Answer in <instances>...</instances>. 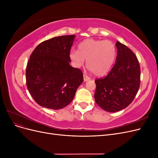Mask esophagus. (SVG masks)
<instances>
[{
    "label": "esophagus",
    "instance_id": "esophagus-1",
    "mask_svg": "<svg viewBox=\"0 0 158 158\" xmlns=\"http://www.w3.org/2000/svg\"><path fill=\"white\" fill-rule=\"evenodd\" d=\"M90 80V78L88 76H87L86 74H84V80L85 81H88V80Z\"/></svg>",
    "mask_w": 158,
    "mask_h": 158
}]
</instances>
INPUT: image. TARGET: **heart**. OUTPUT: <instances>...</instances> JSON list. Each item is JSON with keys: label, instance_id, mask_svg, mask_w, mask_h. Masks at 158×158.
<instances>
[{"label": "heart", "instance_id": "1", "mask_svg": "<svg viewBox=\"0 0 158 158\" xmlns=\"http://www.w3.org/2000/svg\"><path fill=\"white\" fill-rule=\"evenodd\" d=\"M116 56L114 44L109 40L88 39L80 43L78 51H72L70 59L76 67H80L86 60L87 67L98 76L107 74Z\"/></svg>", "mask_w": 158, "mask_h": 158}]
</instances>
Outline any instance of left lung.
Listing matches in <instances>:
<instances>
[{
  "label": "left lung",
  "mask_w": 158,
  "mask_h": 158,
  "mask_svg": "<svg viewBox=\"0 0 158 158\" xmlns=\"http://www.w3.org/2000/svg\"><path fill=\"white\" fill-rule=\"evenodd\" d=\"M115 45V63L106 76L95 80V101L108 112H117L128 106L140 85V66L136 56L119 41Z\"/></svg>",
  "instance_id": "obj_1"
}]
</instances>
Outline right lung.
<instances>
[{
    "label": "right lung",
    "instance_id": "right-lung-1",
    "mask_svg": "<svg viewBox=\"0 0 158 158\" xmlns=\"http://www.w3.org/2000/svg\"><path fill=\"white\" fill-rule=\"evenodd\" d=\"M75 35L51 38L38 45L27 62L26 85L40 106L59 109L73 101L83 82L82 71L69 64Z\"/></svg>",
    "mask_w": 158,
    "mask_h": 158
}]
</instances>
